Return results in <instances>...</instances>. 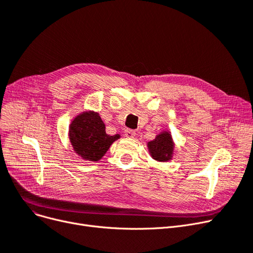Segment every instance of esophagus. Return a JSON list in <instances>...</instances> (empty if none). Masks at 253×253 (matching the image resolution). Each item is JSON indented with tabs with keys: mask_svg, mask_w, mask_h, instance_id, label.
Segmentation results:
<instances>
[{
	"mask_svg": "<svg viewBox=\"0 0 253 253\" xmlns=\"http://www.w3.org/2000/svg\"><path fill=\"white\" fill-rule=\"evenodd\" d=\"M124 135L127 138H133L135 136V131L134 130H131V129H125Z\"/></svg>",
	"mask_w": 253,
	"mask_h": 253,
	"instance_id": "obj_1",
	"label": "esophagus"
}]
</instances>
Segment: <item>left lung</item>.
<instances>
[{
  "mask_svg": "<svg viewBox=\"0 0 253 253\" xmlns=\"http://www.w3.org/2000/svg\"><path fill=\"white\" fill-rule=\"evenodd\" d=\"M150 156L158 162H168L174 155V141L169 130H162L155 138L147 142Z\"/></svg>",
  "mask_w": 253,
  "mask_h": 253,
  "instance_id": "8db88e82",
  "label": "left lung"
}]
</instances>
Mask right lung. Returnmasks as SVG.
I'll return each instance as SVG.
<instances>
[{"mask_svg":"<svg viewBox=\"0 0 253 253\" xmlns=\"http://www.w3.org/2000/svg\"><path fill=\"white\" fill-rule=\"evenodd\" d=\"M68 137L76 155L84 161L97 162L102 159L121 135H108L106 133L105 124L99 113L84 111L72 119Z\"/></svg>","mask_w":253,"mask_h":253,"instance_id":"add662e5","label":"right lung"}]
</instances>
